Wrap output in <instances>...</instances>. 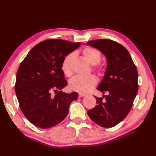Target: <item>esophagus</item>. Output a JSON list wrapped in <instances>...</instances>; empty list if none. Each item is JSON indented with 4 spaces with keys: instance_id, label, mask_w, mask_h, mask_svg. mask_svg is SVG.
I'll return each instance as SVG.
<instances>
[{
    "instance_id": "obj_1",
    "label": "esophagus",
    "mask_w": 156,
    "mask_h": 156,
    "mask_svg": "<svg viewBox=\"0 0 156 156\" xmlns=\"http://www.w3.org/2000/svg\"><path fill=\"white\" fill-rule=\"evenodd\" d=\"M86 95L85 94H81V93H79V98H82V97H84V96H85Z\"/></svg>"
}]
</instances>
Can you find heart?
Wrapping results in <instances>:
<instances>
[{
  "label": "heart",
  "instance_id": "b5f03b06",
  "mask_svg": "<svg viewBox=\"0 0 156 156\" xmlns=\"http://www.w3.org/2000/svg\"><path fill=\"white\" fill-rule=\"evenodd\" d=\"M75 53H72L66 55L62 60L61 68L66 76L69 77L72 74V64L75 57ZM83 55L87 62L92 66L100 62L101 55L100 51L93 48H87L83 51ZM97 77L94 75L87 77L76 76L70 80L69 88L71 90L79 93H87L96 85Z\"/></svg>",
  "mask_w": 156,
  "mask_h": 156
}]
</instances>
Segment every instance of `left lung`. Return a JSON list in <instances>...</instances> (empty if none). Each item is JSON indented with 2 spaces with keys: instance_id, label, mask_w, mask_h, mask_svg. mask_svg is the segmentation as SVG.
<instances>
[{
  "instance_id": "obj_1",
  "label": "left lung",
  "mask_w": 156,
  "mask_h": 156,
  "mask_svg": "<svg viewBox=\"0 0 156 156\" xmlns=\"http://www.w3.org/2000/svg\"><path fill=\"white\" fill-rule=\"evenodd\" d=\"M87 45L98 49L107 58L105 75L97 89L107 96L96 98L97 105L87 111L90 119L103 127H112L128 115L138 92V73L123 45L111 40L99 39Z\"/></svg>"
}]
</instances>
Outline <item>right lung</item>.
I'll return each instance as SVG.
<instances>
[{"mask_svg":"<svg viewBox=\"0 0 156 156\" xmlns=\"http://www.w3.org/2000/svg\"><path fill=\"white\" fill-rule=\"evenodd\" d=\"M81 44L58 39L41 41L21 63L15 91L23 115L35 126L48 129L57 125L68 115L70 103L77 100V92L61 91L67 85L61 64Z\"/></svg>","mask_w":156,"mask_h":156,"instance_id":"obj_1","label":"right lung"}]
</instances>
